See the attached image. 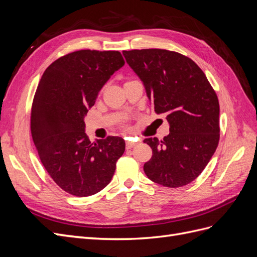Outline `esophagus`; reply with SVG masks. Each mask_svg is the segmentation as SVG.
<instances>
[{
    "label": "esophagus",
    "instance_id": "34e87169",
    "mask_svg": "<svg viewBox=\"0 0 257 257\" xmlns=\"http://www.w3.org/2000/svg\"><path fill=\"white\" fill-rule=\"evenodd\" d=\"M136 145H137L136 143H133V142H131V141H127V142H126V149H131V148L135 147Z\"/></svg>",
    "mask_w": 257,
    "mask_h": 257
}]
</instances>
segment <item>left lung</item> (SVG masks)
I'll return each mask as SVG.
<instances>
[{
    "instance_id": "1",
    "label": "left lung",
    "mask_w": 257,
    "mask_h": 257,
    "mask_svg": "<svg viewBox=\"0 0 257 257\" xmlns=\"http://www.w3.org/2000/svg\"><path fill=\"white\" fill-rule=\"evenodd\" d=\"M126 63L142 80L158 114H166L170 133L159 141L146 138L152 158L145 163L155 183L179 188L205 169L220 139L219 99L195 62L165 49L123 51Z\"/></svg>"
}]
</instances>
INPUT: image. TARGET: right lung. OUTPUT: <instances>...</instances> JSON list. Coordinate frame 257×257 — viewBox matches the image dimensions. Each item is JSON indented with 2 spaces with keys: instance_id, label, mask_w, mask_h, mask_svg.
Wrapping results in <instances>:
<instances>
[{
  "instance_id": "obj_1",
  "label": "right lung",
  "mask_w": 257,
  "mask_h": 257,
  "mask_svg": "<svg viewBox=\"0 0 257 257\" xmlns=\"http://www.w3.org/2000/svg\"><path fill=\"white\" fill-rule=\"evenodd\" d=\"M123 65L119 51H75L50 64L37 87L31 112L33 142L53 181L72 195L102 191L125 151L118 136L92 144L84 123L98 92Z\"/></svg>"
}]
</instances>
